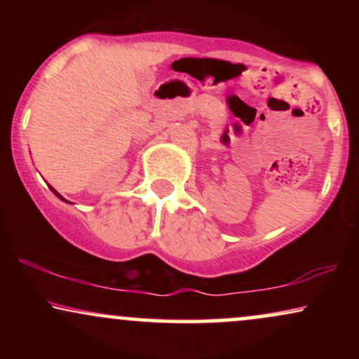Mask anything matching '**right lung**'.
Returning a JSON list of instances; mask_svg holds the SVG:
<instances>
[{
  "mask_svg": "<svg viewBox=\"0 0 359 359\" xmlns=\"http://www.w3.org/2000/svg\"><path fill=\"white\" fill-rule=\"evenodd\" d=\"M50 189H52V187H50ZM52 191H53V194H55V196H57V197H60V199H62V201H65V199H64V197H62V196H60V194L55 191V189H52ZM65 203H67V201H65Z\"/></svg>",
  "mask_w": 359,
  "mask_h": 359,
  "instance_id": "1",
  "label": "right lung"
}]
</instances>
